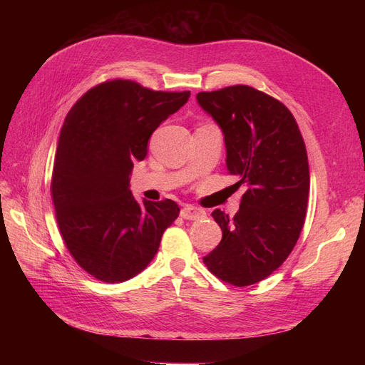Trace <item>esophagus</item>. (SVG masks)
I'll list each match as a JSON object with an SVG mask.
<instances>
[{
    "instance_id": "obj_1",
    "label": "esophagus",
    "mask_w": 365,
    "mask_h": 365,
    "mask_svg": "<svg viewBox=\"0 0 365 365\" xmlns=\"http://www.w3.org/2000/svg\"><path fill=\"white\" fill-rule=\"evenodd\" d=\"M181 217L182 219H189V220H196V219H202L205 216V212L201 208L193 207V205H185L181 210Z\"/></svg>"
}]
</instances>
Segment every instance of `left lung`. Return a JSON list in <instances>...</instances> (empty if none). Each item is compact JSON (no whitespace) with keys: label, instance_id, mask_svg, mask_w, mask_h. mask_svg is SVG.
Returning <instances> with one entry per match:
<instances>
[{"label":"left lung","instance_id":"1","mask_svg":"<svg viewBox=\"0 0 365 365\" xmlns=\"http://www.w3.org/2000/svg\"><path fill=\"white\" fill-rule=\"evenodd\" d=\"M196 98L224 132L228 173L247 187L235 217L212 213L222 240L204 263L217 279L244 288L277 269L300 237L311 181L304 140L289 109L252 86Z\"/></svg>","mask_w":365,"mask_h":365}]
</instances>
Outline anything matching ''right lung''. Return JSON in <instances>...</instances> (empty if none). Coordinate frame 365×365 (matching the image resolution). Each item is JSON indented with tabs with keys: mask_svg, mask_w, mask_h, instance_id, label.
Here are the masks:
<instances>
[{
	"mask_svg": "<svg viewBox=\"0 0 365 365\" xmlns=\"http://www.w3.org/2000/svg\"><path fill=\"white\" fill-rule=\"evenodd\" d=\"M190 91H153L111 79L74 103L59 135L51 200L63 244L79 267L105 283L135 277L155 257L180 215L172 200L141 204L129 190L134 161Z\"/></svg>",
	"mask_w": 365,
	"mask_h": 365,
	"instance_id": "obj_1",
	"label": "right lung"
}]
</instances>
